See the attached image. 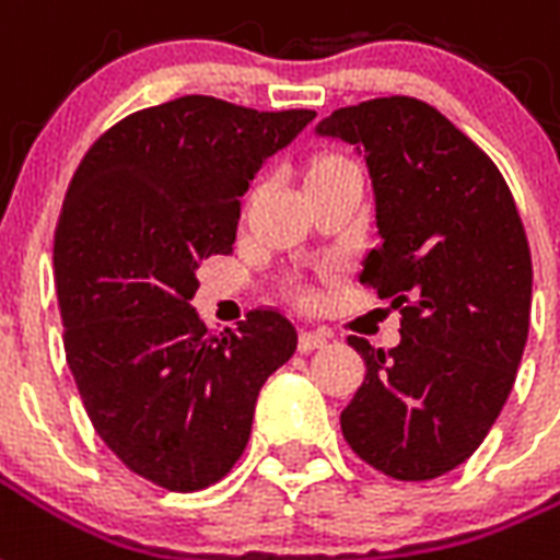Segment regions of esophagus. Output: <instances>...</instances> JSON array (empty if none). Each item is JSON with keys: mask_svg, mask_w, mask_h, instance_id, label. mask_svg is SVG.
I'll return each instance as SVG.
<instances>
[{"mask_svg": "<svg viewBox=\"0 0 560 560\" xmlns=\"http://www.w3.org/2000/svg\"><path fill=\"white\" fill-rule=\"evenodd\" d=\"M329 341L327 329H301V339H298V350L301 353H312V350L324 348Z\"/></svg>", "mask_w": 560, "mask_h": 560, "instance_id": "obj_1", "label": "esophagus"}]
</instances>
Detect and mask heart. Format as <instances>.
I'll list each match as a JSON object with an SVG mask.
<instances>
[{
  "instance_id": "obj_1",
  "label": "heart",
  "mask_w": 560,
  "mask_h": 560,
  "mask_svg": "<svg viewBox=\"0 0 560 560\" xmlns=\"http://www.w3.org/2000/svg\"><path fill=\"white\" fill-rule=\"evenodd\" d=\"M348 160H341V158H320L315 160L310 166V172H306V177H315V175H324V172H332V168H339L345 166Z\"/></svg>"
}]
</instances>
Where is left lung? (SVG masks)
<instances>
[{"label":"left lung","mask_w":560,"mask_h":560,"mask_svg":"<svg viewBox=\"0 0 560 560\" xmlns=\"http://www.w3.org/2000/svg\"><path fill=\"white\" fill-rule=\"evenodd\" d=\"M315 133L365 158L383 242L359 283L400 310L388 353L348 339L365 383L341 432L380 474L427 482L474 456L509 400L532 315L526 231L493 160L427 102L371 98Z\"/></svg>","instance_id":"8db88e82"}]
</instances>
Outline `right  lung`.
Listing matches in <instances>:
<instances>
[{"instance_id":"add662e5","label":"right lung","mask_w":560,"mask_h":560,"mask_svg":"<svg viewBox=\"0 0 560 560\" xmlns=\"http://www.w3.org/2000/svg\"><path fill=\"white\" fill-rule=\"evenodd\" d=\"M312 119L184 95L102 133L69 184L55 231L69 371L104 444L160 488L198 491L236 465L259 388L298 348L277 310L215 336L189 301L198 262L233 250L254 175Z\"/></svg>"}]
</instances>
